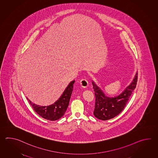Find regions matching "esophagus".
<instances>
[{
  "label": "esophagus",
  "instance_id": "obj_1",
  "mask_svg": "<svg viewBox=\"0 0 158 158\" xmlns=\"http://www.w3.org/2000/svg\"><path fill=\"white\" fill-rule=\"evenodd\" d=\"M80 83L82 87H87V86H88V85H89V84H88V81H87V80L85 79V78L82 79V80L80 81Z\"/></svg>",
  "mask_w": 158,
  "mask_h": 158
}]
</instances>
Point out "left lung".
<instances>
[{"label":"left lung","mask_w":158,"mask_h":158,"mask_svg":"<svg viewBox=\"0 0 158 158\" xmlns=\"http://www.w3.org/2000/svg\"><path fill=\"white\" fill-rule=\"evenodd\" d=\"M138 73L131 84L120 95L114 98L107 97L97 85L92 82L95 97L94 115L99 120H107L118 116L124 110L137 82Z\"/></svg>","instance_id":"left-lung-1"}]
</instances>
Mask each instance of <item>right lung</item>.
<instances>
[{"instance_id": "1", "label": "right lung", "mask_w": 158, "mask_h": 158, "mask_svg": "<svg viewBox=\"0 0 158 158\" xmlns=\"http://www.w3.org/2000/svg\"><path fill=\"white\" fill-rule=\"evenodd\" d=\"M74 81H72L68 86L60 98L54 104L48 106H40L34 104L27 98L30 105L37 114L42 118L51 121H55L60 118L67 111L71 94L73 91Z\"/></svg>"}]
</instances>
